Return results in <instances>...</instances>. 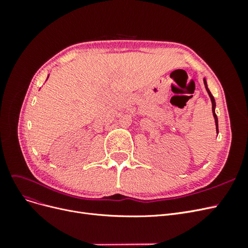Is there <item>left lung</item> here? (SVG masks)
I'll return each instance as SVG.
<instances>
[{"mask_svg":"<svg viewBox=\"0 0 248 248\" xmlns=\"http://www.w3.org/2000/svg\"><path fill=\"white\" fill-rule=\"evenodd\" d=\"M204 84H205V88H206V90H207V92H208V94H209V96H210V99H211V102H212V111H213V116H214V119H215V125H216V132L218 133V120H217V116H216V114H215V107H216V104H215V99H214V97H213V95L211 94V92H210V90L208 89V86H207V81H206V78H204Z\"/></svg>","mask_w":248,"mask_h":248,"instance_id":"8db88e82","label":"left lung"}]
</instances>
